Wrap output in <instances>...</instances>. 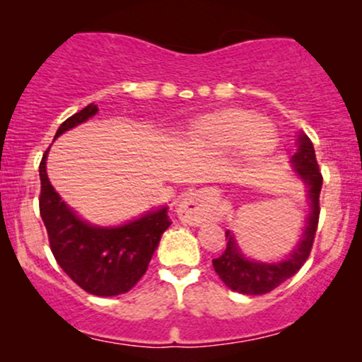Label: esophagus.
Listing matches in <instances>:
<instances>
[{
    "label": "esophagus",
    "mask_w": 362,
    "mask_h": 362,
    "mask_svg": "<svg viewBox=\"0 0 362 362\" xmlns=\"http://www.w3.org/2000/svg\"><path fill=\"white\" fill-rule=\"evenodd\" d=\"M211 202H213V192H209V190L201 189L185 194L177 206L178 218L189 224L202 223L206 219L207 211H209Z\"/></svg>",
    "instance_id": "34e87169"
}]
</instances>
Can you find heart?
Masks as SVG:
<instances>
[{
	"instance_id": "1",
	"label": "heart",
	"mask_w": 362,
	"mask_h": 362,
	"mask_svg": "<svg viewBox=\"0 0 362 362\" xmlns=\"http://www.w3.org/2000/svg\"><path fill=\"white\" fill-rule=\"evenodd\" d=\"M189 139L194 146L214 153L242 148L248 160H260L277 144L276 129L248 110H223L207 115L190 127Z\"/></svg>"
}]
</instances>
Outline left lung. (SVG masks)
<instances>
[{
	"instance_id": "8db88e82",
	"label": "left lung",
	"mask_w": 362,
	"mask_h": 362,
	"mask_svg": "<svg viewBox=\"0 0 362 362\" xmlns=\"http://www.w3.org/2000/svg\"><path fill=\"white\" fill-rule=\"evenodd\" d=\"M293 170L308 189L310 213L306 226L294 250L281 262H257L245 257L236 243L233 233L226 231V250L218 259H213L214 271L231 291L242 294H265L293 277L303 267L313 247L320 218V190H322V173H320L315 148L306 134L298 136V151L291 158Z\"/></svg>"
}]
</instances>
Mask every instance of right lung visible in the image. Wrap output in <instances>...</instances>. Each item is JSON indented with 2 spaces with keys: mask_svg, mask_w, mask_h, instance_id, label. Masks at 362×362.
Instances as JSON below:
<instances>
[{
  "mask_svg": "<svg viewBox=\"0 0 362 362\" xmlns=\"http://www.w3.org/2000/svg\"><path fill=\"white\" fill-rule=\"evenodd\" d=\"M97 112V105H86L61 124L54 139L86 122ZM47 153L49 149L39 167V207L54 259L86 293L103 298L127 293L148 271L161 235L172 224L168 207H158L120 226H95L83 221L61 201V195L49 182L45 172Z\"/></svg>",
  "mask_w": 362,
  "mask_h": 362,
  "instance_id": "add662e5",
  "label": "right lung"
}]
</instances>
